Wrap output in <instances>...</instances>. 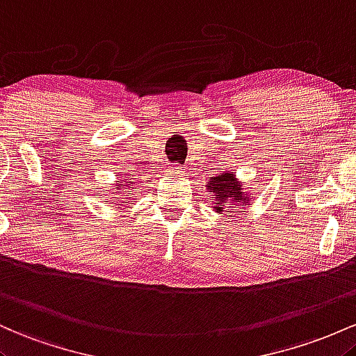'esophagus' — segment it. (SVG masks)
<instances>
[{
    "label": "esophagus",
    "instance_id": "1",
    "mask_svg": "<svg viewBox=\"0 0 356 356\" xmlns=\"http://www.w3.org/2000/svg\"><path fill=\"white\" fill-rule=\"evenodd\" d=\"M181 173H183L181 168H179L178 165H177V166H173V168H171V170H170V175H171V177H179V175H181Z\"/></svg>",
    "mask_w": 356,
    "mask_h": 356
}]
</instances>
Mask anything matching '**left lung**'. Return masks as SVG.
I'll return each mask as SVG.
<instances>
[{
  "mask_svg": "<svg viewBox=\"0 0 356 356\" xmlns=\"http://www.w3.org/2000/svg\"><path fill=\"white\" fill-rule=\"evenodd\" d=\"M207 188L211 193L215 211H223L225 209L234 210V205L238 207L237 202L245 203V205L249 203L242 185L230 171H223L218 177H211L207 183Z\"/></svg>",
  "mask_w": 356,
  "mask_h": 356,
  "instance_id": "1",
  "label": "left lung"
}]
</instances>
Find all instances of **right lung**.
Here are the masks:
<instances>
[{"label":"right lung","instance_id":"obj_1","mask_svg":"<svg viewBox=\"0 0 356 356\" xmlns=\"http://www.w3.org/2000/svg\"><path fill=\"white\" fill-rule=\"evenodd\" d=\"M136 185H138V179L133 177L121 178L115 183V197H113V200H118L119 205H121V203H127V191L136 190ZM121 188H123L122 191L120 190Z\"/></svg>","mask_w":356,"mask_h":356}]
</instances>
